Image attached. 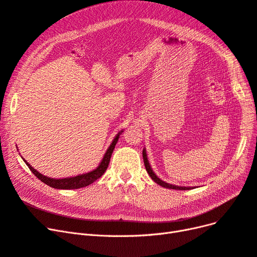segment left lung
Listing matches in <instances>:
<instances>
[{
    "mask_svg": "<svg viewBox=\"0 0 257 257\" xmlns=\"http://www.w3.org/2000/svg\"><path fill=\"white\" fill-rule=\"evenodd\" d=\"M143 156H144V162H145V166H146L147 172L149 173L150 176H151V179H152L155 183H157L158 185H161L162 187L169 188V189H176V190H189V189H191V188H196V187H184V186H176V185H172V184L164 182L163 180L159 179L158 176L154 173V171L152 170V167H151V165H150V163H149V159H148V155H147L146 149H144Z\"/></svg>",
    "mask_w": 257,
    "mask_h": 257,
    "instance_id": "left-lung-1",
    "label": "left lung"
}]
</instances>
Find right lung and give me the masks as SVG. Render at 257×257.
<instances>
[{
	"mask_svg": "<svg viewBox=\"0 0 257 257\" xmlns=\"http://www.w3.org/2000/svg\"><path fill=\"white\" fill-rule=\"evenodd\" d=\"M123 133V130H121L118 134L114 136V138L112 139L110 146L108 147L107 151L105 152L102 161L100 163V165L95 168L94 170L89 171L87 173H83V174H78L76 176H71V178H64V179H53V178H49L47 175H43L40 172H38L35 168H33L28 162L25 161L23 158L24 163L26 164L30 168V170L37 176V178L43 182L44 184H47L48 186L52 188H55V189H78V188H83L86 187V186L92 184L93 182H95L98 179H100L101 176L104 174V172L107 169V167L109 165V161H110V157L111 154L113 152V149L116 144L118 143V139L120 137V135Z\"/></svg>",
	"mask_w": 257,
	"mask_h": 257,
	"instance_id": "add662e5",
	"label": "right lung"
}]
</instances>
